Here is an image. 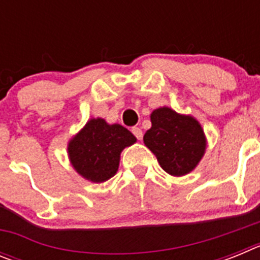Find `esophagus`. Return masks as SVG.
Returning a JSON list of instances; mask_svg holds the SVG:
<instances>
[{
	"label": "esophagus",
	"mask_w": 260,
	"mask_h": 260,
	"mask_svg": "<svg viewBox=\"0 0 260 260\" xmlns=\"http://www.w3.org/2000/svg\"><path fill=\"white\" fill-rule=\"evenodd\" d=\"M132 133L135 135V138H137L138 141H142V139H143V132H142L139 127H133Z\"/></svg>",
	"instance_id": "obj_1"
}]
</instances>
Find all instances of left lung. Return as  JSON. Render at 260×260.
Listing matches in <instances>:
<instances>
[{
    "label": "left lung",
    "mask_w": 260,
    "mask_h": 260,
    "mask_svg": "<svg viewBox=\"0 0 260 260\" xmlns=\"http://www.w3.org/2000/svg\"><path fill=\"white\" fill-rule=\"evenodd\" d=\"M151 126L143 142L156 156L160 167L171 176L181 177L194 171L206 152V135L201 123L191 116L168 107L151 113Z\"/></svg>",
    "instance_id": "left-lung-1"
}]
</instances>
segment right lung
I'll list each match as a JSON object with an SVG mask.
<instances>
[{
	"label": "right lung",
	"instance_id": "1",
	"mask_svg": "<svg viewBox=\"0 0 260 260\" xmlns=\"http://www.w3.org/2000/svg\"><path fill=\"white\" fill-rule=\"evenodd\" d=\"M137 142L127 128L109 123L103 118H91L68 144L71 165L80 176L100 183L118 171L119 156L123 148Z\"/></svg>",
	"mask_w": 260,
	"mask_h": 260
}]
</instances>
